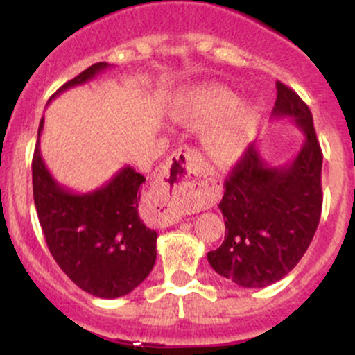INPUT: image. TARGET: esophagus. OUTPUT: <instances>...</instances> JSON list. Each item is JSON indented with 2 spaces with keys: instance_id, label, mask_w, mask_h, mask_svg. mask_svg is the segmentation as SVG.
I'll return each instance as SVG.
<instances>
[{
  "instance_id": "34e87169",
  "label": "esophagus",
  "mask_w": 355,
  "mask_h": 355,
  "mask_svg": "<svg viewBox=\"0 0 355 355\" xmlns=\"http://www.w3.org/2000/svg\"><path fill=\"white\" fill-rule=\"evenodd\" d=\"M202 173V162L197 152L182 146L162 166L153 183L152 195L160 202L168 222H178L182 217V205L191 198L190 177Z\"/></svg>"
}]
</instances>
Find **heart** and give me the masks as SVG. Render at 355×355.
I'll use <instances>...</instances> for the list:
<instances>
[{"instance_id": "b5f03b06", "label": "heart", "mask_w": 355, "mask_h": 355, "mask_svg": "<svg viewBox=\"0 0 355 355\" xmlns=\"http://www.w3.org/2000/svg\"><path fill=\"white\" fill-rule=\"evenodd\" d=\"M172 118L177 123L210 125L203 133V148L215 164H229L245 148L255 130L254 105L237 101L229 88L211 85L200 87L175 101Z\"/></svg>"}]
</instances>
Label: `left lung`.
<instances>
[{"mask_svg":"<svg viewBox=\"0 0 355 355\" xmlns=\"http://www.w3.org/2000/svg\"><path fill=\"white\" fill-rule=\"evenodd\" d=\"M272 115L288 116L305 141L291 164L268 166L248 146L225 180L218 209L225 240L207 254L218 275L248 288L280 280L302 259L320 220L322 150L311 110L299 95L277 81Z\"/></svg>","mask_w":355,"mask_h":355,"instance_id":"obj_1","label":"left lung"}]
</instances>
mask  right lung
Returning <instances> with one entry per match:
<instances>
[{
    "label": "right lung",
    "instance_id": "1",
    "mask_svg": "<svg viewBox=\"0 0 355 355\" xmlns=\"http://www.w3.org/2000/svg\"><path fill=\"white\" fill-rule=\"evenodd\" d=\"M108 63H95L67 81L64 89L95 78ZM33 153V197L46 245L61 270L81 291L116 299L126 295L148 277L157 259V232L138 215L140 187L145 182L132 166H125L98 190L75 193L53 178L40 153V135Z\"/></svg>",
    "mask_w": 355,
    "mask_h": 355
}]
</instances>
